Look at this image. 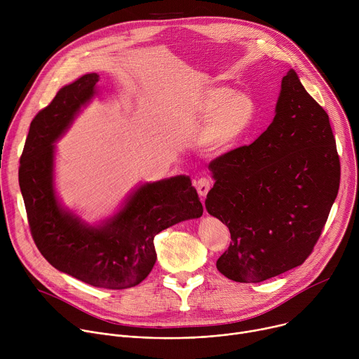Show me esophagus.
Listing matches in <instances>:
<instances>
[{
    "label": "esophagus",
    "mask_w": 359,
    "mask_h": 359,
    "mask_svg": "<svg viewBox=\"0 0 359 359\" xmlns=\"http://www.w3.org/2000/svg\"><path fill=\"white\" fill-rule=\"evenodd\" d=\"M194 186H196V189H197L198 196L204 197V196H206V194L209 193V190L212 189L213 180L209 179V177H200V179H197V180L194 182Z\"/></svg>",
    "instance_id": "obj_1"
}]
</instances>
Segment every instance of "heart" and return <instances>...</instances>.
I'll use <instances>...</instances> for the list:
<instances>
[{"mask_svg": "<svg viewBox=\"0 0 359 359\" xmlns=\"http://www.w3.org/2000/svg\"><path fill=\"white\" fill-rule=\"evenodd\" d=\"M255 112L257 105L251 95L223 85L203 88L193 100V114L208 121L201 142L212 153L231 150L250 129Z\"/></svg>", "mask_w": 359, "mask_h": 359, "instance_id": "1", "label": "heart"}]
</instances>
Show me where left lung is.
<instances>
[{"label":"left lung","instance_id":"1","mask_svg":"<svg viewBox=\"0 0 359 359\" xmlns=\"http://www.w3.org/2000/svg\"><path fill=\"white\" fill-rule=\"evenodd\" d=\"M208 212L231 234L216 266L237 283H260L313 252L339 189L341 166L327 112L294 69L281 81L271 125L209 165Z\"/></svg>","mask_w":359,"mask_h":359}]
</instances>
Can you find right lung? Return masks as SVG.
I'll return each mask as SVG.
<instances>
[{
	"instance_id": "add662e5",
	"label": "right lung",
	"mask_w": 359,
	"mask_h": 359,
	"mask_svg": "<svg viewBox=\"0 0 359 359\" xmlns=\"http://www.w3.org/2000/svg\"><path fill=\"white\" fill-rule=\"evenodd\" d=\"M97 74H86L60 89L32 119L18 172L32 238L57 270L109 290L142 283L156 263L153 238L162 230L203 215L189 176L139 186L123 208L99 226L64 209L54 186V143L96 93Z\"/></svg>"
}]
</instances>
